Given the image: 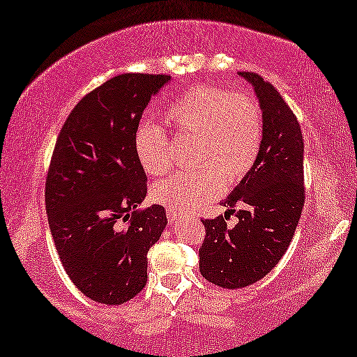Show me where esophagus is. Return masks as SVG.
<instances>
[{
    "instance_id": "34e87169",
    "label": "esophagus",
    "mask_w": 357,
    "mask_h": 357,
    "mask_svg": "<svg viewBox=\"0 0 357 357\" xmlns=\"http://www.w3.org/2000/svg\"><path fill=\"white\" fill-rule=\"evenodd\" d=\"M166 213H167V220L169 221H175V220L178 218V213L175 212V210H172V208H167Z\"/></svg>"
}]
</instances>
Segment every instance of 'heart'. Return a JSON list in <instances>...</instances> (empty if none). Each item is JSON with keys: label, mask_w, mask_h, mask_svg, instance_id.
<instances>
[{"label": "heart", "mask_w": 357, "mask_h": 357, "mask_svg": "<svg viewBox=\"0 0 357 357\" xmlns=\"http://www.w3.org/2000/svg\"><path fill=\"white\" fill-rule=\"evenodd\" d=\"M166 123L180 140H196L192 165L155 183L153 201L177 212H195L221 196L226 185H237L258 160L264 121L259 102L248 93L215 86H195L175 99ZM140 166L149 175L167 172L172 144L161 126L144 123L134 134Z\"/></svg>", "instance_id": "b5f03b06"}]
</instances>
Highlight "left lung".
Instances as JSON below:
<instances>
[{
  "label": "left lung",
  "mask_w": 357,
  "mask_h": 357,
  "mask_svg": "<svg viewBox=\"0 0 357 357\" xmlns=\"http://www.w3.org/2000/svg\"><path fill=\"white\" fill-rule=\"evenodd\" d=\"M253 85L264 121L258 160L223 201L226 215L202 220L206 238L199 248V271L210 283L238 289L264 278L282 259L299 223L303 188V139L296 115L275 86L255 73H238ZM241 203L245 207L235 212Z\"/></svg>",
  "instance_id": "8db88e82"
}]
</instances>
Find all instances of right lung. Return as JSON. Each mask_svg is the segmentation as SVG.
<instances>
[{
    "label": "right lung",
    "mask_w": 357,
    "mask_h": 357,
    "mask_svg": "<svg viewBox=\"0 0 357 357\" xmlns=\"http://www.w3.org/2000/svg\"><path fill=\"white\" fill-rule=\"evenodd\" d=\"M171 75L120 74L77 102L64 121L45 178V210L61 264L91 301L120 305L147 283V253L167 225L147 196L134 134Z\"/></svg>",
    "instance_id": "1"
}]
</instances>
